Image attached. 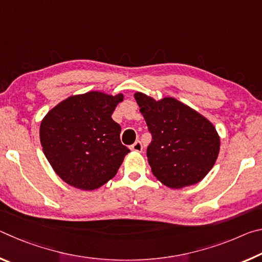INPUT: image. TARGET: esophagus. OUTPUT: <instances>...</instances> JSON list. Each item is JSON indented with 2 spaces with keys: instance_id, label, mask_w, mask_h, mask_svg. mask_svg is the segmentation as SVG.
<instances>
[{
  "instance_id": "esophagus-1",
  "label": "esophagus",
  "mask_w": 262,
  "mask_h": 262,
  "mask_svg": "<svg viewBox=\"0 0 262 262\" xmlns=\"http://www.w3.org/2000/svg\"><path fill=\"white\" fill-rule=\"evenodd\" d=\"M142 149H143V147H142V143L140 141H136L134 144L130 145V150H133V151H136V152H141Z\"/></svg>"
}]
</instances>
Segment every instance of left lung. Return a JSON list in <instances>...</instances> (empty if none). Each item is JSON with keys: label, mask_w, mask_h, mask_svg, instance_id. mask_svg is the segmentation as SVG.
<instances>
[{"label": "left lung", "mask_w": 262, "mask_h": 262, "mask_svg": "<svg viewBox=\"0 0 262 262\" xmlns=\"http://www.w3.org/2000/svg\"><path fill=\"white\" fill-rule=\"evenodd\" d=\"M152 136L147 157L152 174L171 188L201 181L220 152V136L212 123L174 98L156 101L134 95Z\"/></svg>", "instance_id": "8db88e82"}]
</instances>
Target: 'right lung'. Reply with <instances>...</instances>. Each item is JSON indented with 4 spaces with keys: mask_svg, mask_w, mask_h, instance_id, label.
I'll return each instance as SVG.
<instances>
[{
    "mask_svg": "<svg viewBox=\"0 0 262 262\" xmlns=\"http://www.w3.org/2000/svg\"><path fill=\"white\" fill-rule=\"evenodd\" d=\"M123 96L98 91L69 97L43 118L40 142L56 174L68 185L94 190L107 183L130 151L112 118Z\"/></svg>",
    "mask_w": 262,
    "mask_h": 262,
    "instance_id": "obj_1",
    "label": "right lung"
}]
</instances>
